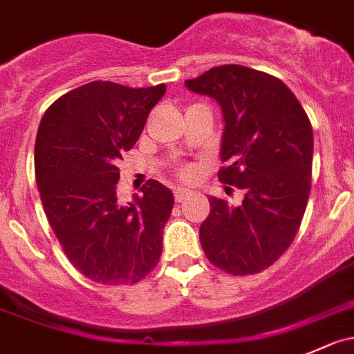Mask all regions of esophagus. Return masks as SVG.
<instances>
[{
  "label": "esophagus",
  "mask_w": 354,
  "mask_h": 354,
  "mask_svg": "<svg viewBox=\"0 0 354 354\" xmlns=\"http://www.w3.org/2000/svg\"><path fill=\"white\" fill-rule=\"evenodd\" d=\"M190 195H192V192L187 190V188H176V190H174V201L183 202V201H187Z\"/></svg>",
  "instance_id": "esophagus-1"
}]
</instances>
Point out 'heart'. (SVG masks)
<instances>
[{"label": "heart", "mask_w": 354, "mask_h": 354, "mask_svg": "<svg viewBox=\"0 0 354 354\" xmlns=\"http://www.w3.org/2000/svg\"><path fill=\"white\" fill-rule=\"evenodd\" d=\"M180 174H181V178H192L194 176V169H190V167H185Z\"/></svg>", "instance_id": "1"}]
</instances>
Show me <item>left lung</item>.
Here are the masks:
<instances>
[{"label":"left lung","instance_id":"obj_1","mask_svg":"<svg viewBox=\"0 0 354 354\" xmlns=\"http://www.w3.org/2000/svg\"><path fill=\"white\" fill-rule=\"evenodd\" d=\"M221 105V183L243 190L232 207L211 197L201 245L216 268L254 275L294 242L311 190L313 129L296 95L279 77L243 65H219L185 81Z\"/></svg>","mask_w":354,"mask_h":354}]
</instances>
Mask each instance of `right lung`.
<instances>
[{"label": "right lung", "mask_w": 354, "mask_h": 354, "mask_svg": "<svg viewBox=\"0 0 354 354\" xmlns=\"http://www.w3.org/2000/svg\"><path fill=\"white\" fill-rule=\"evenodd\" d=\"M166 84H82L48 107L34 147L44 214L74 268L104 286H133L157 266L174 197L156 180L118 201V162L133 149Z\"/></svg>", "instance_id": "1"}]
</instances>
